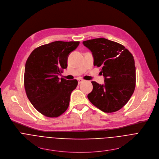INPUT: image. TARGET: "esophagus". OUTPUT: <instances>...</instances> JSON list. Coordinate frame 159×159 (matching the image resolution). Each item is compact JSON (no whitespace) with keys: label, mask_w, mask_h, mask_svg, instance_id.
Here are the masks:
<instances>
[{"label":"esophagus","mask_w":159,"mask_h":159,"mask_svg":"<svg viewBox=\"0 0 159 159\" xmlns=\"http://www.w3.org/2000/svg\"><path fill=\"white\" fill-rule=\"evenodd\" d=\"M77 80H78V84H80V83H82V82L84 81L82 79H78Z\"/></svg>","instance_id":"obj_1"}]
</instances>
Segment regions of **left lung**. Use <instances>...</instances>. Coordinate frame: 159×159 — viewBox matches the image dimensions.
Instances as JSON below:
<instances>
[{
  "instance_id": "8db88e82",
  "label": "left lung",
  "mask_w": 159,
  "mask_h": 159,
  "mask_svg": "<svg viewBox=\"0 0 159 159\" xmlns=\"http://www.w3.org/2000/svg\"><path fill=\"white\" fill-rule=\"evenodd\" d=\"M93 56L94 66L101 67L104 84L91 82L92 91L88 94L90 102L100 111L115 112L128 102L136 82L134 57L124 45L105 38L83 42Z\"/></svg>"
}]
</instances>
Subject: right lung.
I'll return each instance as SVG.
<instances>
[{
	"label": "right lung",
	"instance_id": "add662e5",
	"mask_svg": "<svg viewBox=\"0 0 159 159\" xmlns=\"http://www.w3.org/2000/svg\"><path fill=\"white\" fill-rule=\"evenodd\" d=\"M79 41H56L39 46L29 56L25 67L24 87L35 109L45 117H57L67 109L76 79H59L58 75L67 67L70 53Z\"/></svg>",
	"mask_w": 159,
	"mask_h": 159
}]
</instances>
